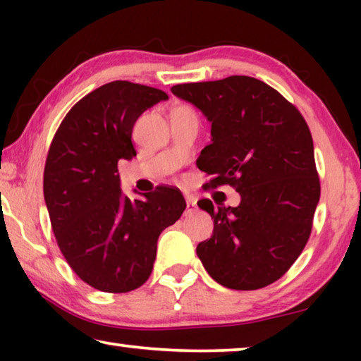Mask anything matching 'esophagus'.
Segmentation results:
<instances>
[{
	"mask_svg": "<svg viewBox=\"0 0 361 361\" xmlns=\"http://www.w3.org/2000/svg\"><path fill=\"white\" fill-rule=\"evenodd\" d=\"M195 210H197V205H195V202L192 200V199H187V209H185V215H190V214H194Z\"/></svg>",
	"mask_w": 361,
	"mask_h": 361,
	"instance_id": "esophagus-1",
	"label": "esophagus"
}]
</instances>
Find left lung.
Returning <instances> with one entry per match:
<instances>
[{"mask_svg":"<svg viewBox=\"0 0 361 361\" xmlns=\"http://www.w3.org/2000/svg\"><path fill=\"white\" fill-rule=\"evenodd\" d=\"M171 92L212 123V145L197 167L212 176L205 189L230 184L238 207L202 199L214 219V235L197 256L216 283L236 290L278 281L307 243L320 182L309 126L298 108L258 78L182 83Z\"/></svg>","mask_w":361,"mask_h":361,"instance_id":"8db88e82","label":"left lung"}]
</instances>
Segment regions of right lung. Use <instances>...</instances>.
Segmentation results:
<instances>
[{
    "label": "right lung",
    "mask_w": 361,
    "mask_h": 361,
    "mask_svg": "<svg viewBox=\"0 0 361 361\" xmlns=\"http://www.w3.org/2000/svg\"><path fill=\"white\" fill-rule=\"evenodd\" d=\"M167 98L140 83H105L73 105L49 149L44 199L57 245L78 278L103 293L145 284L161 231L185 210L180 190L172 187L128 199L118 174V161L136 156V120Z\"/></svg>",
    "instance_id": "obj_1"
}]
</instances>
